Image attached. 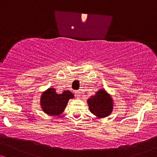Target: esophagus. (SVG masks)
Returning <instances> with one entry per match:
<instances>
[{"mask_svg": "<svg viewBox=\"0 0 157 157\" xmlns=\"http://www.w3.org/2000/svg\"><path fill=\"white\" fill-rule=\"evenodd\" d=\"M74 93H75V95H76V96H77V97H78V96H80V95H81L80 91H76Z\"/></svg>", "mask_w": 157, "mask_h": 157, "instance_id": "34e87169", "label": "esophagus"}]
</instances>
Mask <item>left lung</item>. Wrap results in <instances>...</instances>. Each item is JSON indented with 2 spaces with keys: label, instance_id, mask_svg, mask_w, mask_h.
Instances as JSON below:
<instances>
[{
  "label": "left lung",
  "instance_id": "left-lung-1",
  "mask_svg": "<svg viewBox=\"0 0 157 157\" xmlns=\"http://www.w3.org/2000/svg\"><path fill=\"white\" fill-rule=\"evenodd\" d=\"M89 110L98 117H106L113 109L112 98L104 90H99L87 101Z\"/></svg>",
  "mask_w": 157,
  "mask_h": 157
}]
</instances>
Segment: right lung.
Returning <instances> with one entry per match:
<instances>
[{"mask_svg": "<svg viewBox=\"0 0 157 157\" xmlns=\"http://www.w3.org/2000/svg\"><path fill=\"white\" fill-rule=\"evenodd\" d=\"M73 97V94L68 91L58 94L54 89H48L42 94L40 105L43 111L47 114L59 116L65 109L69 98Z\"/></svg>", "mask_w": 157, "mask_h": 157, "instance_id": "1", "label": "right lung"}]
</instances>
